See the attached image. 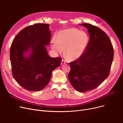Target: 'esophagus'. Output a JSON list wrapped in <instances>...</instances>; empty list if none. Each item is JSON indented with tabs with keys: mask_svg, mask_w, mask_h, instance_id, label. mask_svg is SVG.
I'll use <instances>...</instances> for the list:
<instances>
[{
	"mask_svg": "<svg viewBox=\"0 0 123 123\" xmlns=\"http://www.w3.org/2000/svg\"><path fill=\"white\" fill-rule=\"evenodd\" d=\"M65 63H66V62H65V61H64V60H62V61H61V65H63V64H65Z\"/></svg>",
	"mask_w": 123,
	"mask_h": 123,
	"instance_id": "obj_1",
	"label": "esophagus"
}]
</instances>
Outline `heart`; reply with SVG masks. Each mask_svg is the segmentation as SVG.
Returning <instances> with one entry per match:
<instances>
[{
    "instance_id": "1",
    "label": "heart",
    "mask_w": 123,
    "mask_h": 123,
    "mask_svg": "<svg viewBox=\"0 0 123 123\" xmlns=\"http://www.w3.org/2000/svg\"><path fill=\"white\" fill-rule=\"evenodd\" d=\"M89 41L86 32L71 28L58 32L56 40L51 41V48L57 53H61L65 49V56L70 60H75L84 53Z\"/></svg>"
}]
</instances>
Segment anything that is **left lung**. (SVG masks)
<instances>
[{
	"instance_id": "left-lung-1",
	"label": "left lung",
	"mask_w": 123,
	"mask_h": 123,
	"mask_svg": "<svg viewBox=\"0 0 123 123\" xmlns=\"http://www.w3.org/2000/svg\"><path fill=\"white\" fill-rule=\"evenodd\" d=\"M79 25L88 29L90 38L84 54L69 63L68 79L76 91L85 92L95 89L107 78L114 50L110 39L104 31L90 24Z\"/></svg>"
}]
</instances>
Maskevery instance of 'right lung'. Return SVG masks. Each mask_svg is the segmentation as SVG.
<instances>
[{"label":"right lung","instance_id":"right-lung-1","mask_svg":"<svg viewBox=\"0 0 123 123\" xmlns=\"http://www.w3.org/2000/svg\"><path fill=\"white\" fill-rule=\"evenodd\" d=\"M49 26L43 23L29 26L19 32L11 45L12 75L19 85L30 91L43 89L53 71L61 64V58L50 57L46 48L51 38Z\"/></svg>","mask_w":123,"mask_h":123}]
</instances>
